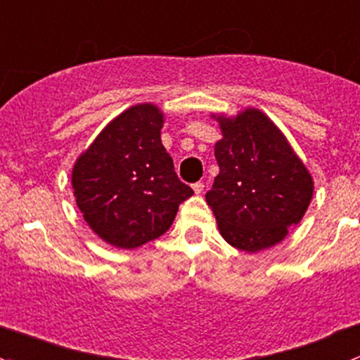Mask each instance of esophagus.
<instances>
[{
    "instance_id": "34e87169",
    "label": "esophagus",
    "mask_w": 360,
    "mask_h": 360,
    "mask_svg": "<svg viewBox=\"0 0 360 360\" xmlns=\"http://www.w3.org/2000/svg\"><path fill=\"white\" fill-rule=\"evenodd\" d=\"M192 188H194L195 194H201V192L205 191V184H202V181H195V184L192 185Z\"/></svg>"
}]
</instances>
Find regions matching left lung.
I'll return each mask as SVG.
<instances>
[{"label":"left lung","instance_id":"left-lung-1","mask_svg":"<svg viewBox=\"0 0 360 360\" xmlns=\"http://www.w3.org/2000/svg\"><path fill=\"white\" fill-rule=\"evenodd\" d=\"M221 140L214 146L220 173L206 192L218 231L246 253L272 248L298 225L314 195V180L269 116L246 109L214 116Z\"/></svg>","mask_w":360,"mask_h":360}]
</instances>
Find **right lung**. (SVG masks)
Returning a JSON list of instances; mask_svg holds the SVG:
<instances>
[{"label":"right lung","mask_w":360,"mask_h":360,"mask_svg":"<svg viewBox=\"0 0 360 360\" xmlns=\"http://www.w3.org/2000/svg\"><path fill=\"white\" fill-rule=\"evenodd\" d=\"M162 123L154 103L129 107L74 162L76 205L107 244L135 250L158 239L172 227L180 202L194 194L162 147Z\"/></svg>","instance_id":"1"}]
</instances>
